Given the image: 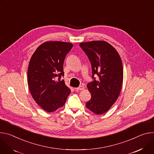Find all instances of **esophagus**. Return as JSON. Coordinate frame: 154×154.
Wrapping results in <instances>:
<instances>
[{
  "label": "esophagus",
  "mask_w": 154,
  "mask_h": 154,
  "mask_svg": "<svg viewBox=\"0 0 154 154\" xmlns=\"http://www.w3.org/2000/svg\"><path fill=\"white\" fill-rule=\"evenodd\" d=\"M75 89L76 90V91H82V90L84 89V87L82 86H79V87H78L77 88H75Z\"/></svg>",
  "instance_id": "esophagus-1"
}]
</instances>
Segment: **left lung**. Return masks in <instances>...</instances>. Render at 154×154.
<instances>
[{
	"label": "left lung",
	"mask_w": 154,
	"mask_h": 154,
	"mask_svg": "<svg viewBox=\"0 0 154 154\" xmlns=\"http://www.w3.org/2000/svg\"><path fill=\"white\" fill-rule=\"evenodd\" d=\"M92 65L93 81L87 87L91 99L86 106L96 114L106 112L120 94L123 82V66L116 49L105 41H92L79 44ZM99 76L96 80L94 76Z\"/></svg>",
	"instance_id": "left-lung-1"
}]
</instances>
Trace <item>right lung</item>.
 Listing matches in <instances>:
<instances>
[{"mask_svg": "<svg viewBox=\"0 0 154 154\" xmlns=\"http://www.w3.org/2000/svg\"><path fill=\"white\" fill-rule=\"evenodd\" d=\"M73 46L67 42H46L38 47L30 60L27 71L29 91L36 103L47 112L63 106L71 92L64 81L60 79L64 75L65 56Z\"/></svg>", "mask_w": 154, "mask_h": 154, "instance_id": "add662e5", "label": "right lung"}]
</instances>
